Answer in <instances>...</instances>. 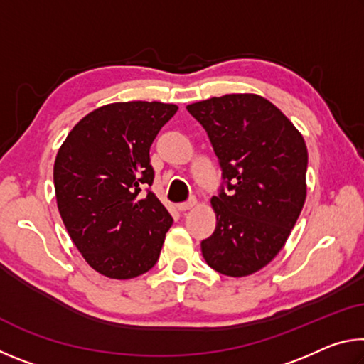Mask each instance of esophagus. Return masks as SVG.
<instances>
[{
  "instance_id": "esophagus-1",
  "label": "esophagus",
  "mask_w": 364,
  "mask_h": 364,
  "mask_svg": "<svg viewBox=\"0 0 364 364\" xmlns=\"http://www.w3.org/2000/svg\"><path fill=\"white\" fill-rule=\"evenodd\" d=\"M194 205H196V199L194 197H191L188 202H181V204H178L176 207L180 212H186V210H189V208H193Z\"/></svg>"
}]
</instances>
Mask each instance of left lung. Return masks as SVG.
Segmentation results:
<instances>
[{
  "instance_id": "left-lung-1",
  "label": "left lung",
  "mask_w": 364,
  "mask_h": 364,
  "mask_svg": "<svg viewBox=\"0 0 364 364\" xmlns=\"http://www.w3.org/2000/svg\"><path fill=\"white\" fill-rule=\"evenodd\" d=\"M186 109L207 132L223 176L210 200L217 228L200 242L202 255L221 274L249 276L279 254L304 208V136L257 95L210 97Z\"/></svg>"
}]
</instances>
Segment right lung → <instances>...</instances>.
I'll return each instance as SVG.
<instances>
[{
	"label": "right lung",
	"mask_w": 364,
	"mask_h": 364,
	"mask_svg": "<svg viewBox=\"0 0 364 364\" xmlns=\"http://www.w3.org/2000/svg\"><path fill=\"white\" fill-rule=\"evenodd\" d=\"M176 110L157 101L107 104L83 117L58 152L60 218L86 263L107 278H136L159 260L173 218L149 189V149Z\"/></svg>",
	"instance_id": "right-lung-1"
}]
</instances>
